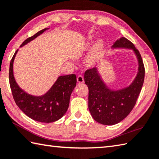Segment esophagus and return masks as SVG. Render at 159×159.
<instances>
[{
    "label": "esophagus",
    "mask_w": 159,
    "mask_h": 159,
    "mask_svg": "<svg viewBox=\"0 0 159 159\" xmlns=\"http://www.w3.org/2000/svg\"><path fill=\"white\" fill-rule=\"evenodd\" d=\"M77 82L79 83H83L84 82V78H83L82 75H79L77 76Z\"/></svg>",
    "instance_id": "1"
}]
</instances>
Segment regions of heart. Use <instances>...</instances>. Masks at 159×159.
Listing matches in <instances>:
<instances>
[{"mask_svg": "<svg viewBox=\"0 0 159 159\" xmlns=\"http://www.w3.org/2000/svg\"><path fill=\"white\" fill-rule=\"evenodd\" d=\"M92 37H89L88 39L87 44H89L92 42ZM103 44L102 40H98L92 47V50L89 53L87 60L85 61V64L89 67H92L94 66L99 61L100 59L103 56Z\"/></svg>", "mask_w": 159, "mask_h": 159, "instance_id": "obj_1", "label": "heart"}]
</instances>
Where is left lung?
<instances>
[{
	"label": "left lung",
	"mask_w": 159,
	"mask_h": 159,
	"mask_svg": "<svg viewBox=\"0 0 159 159\" xmlns=\"http://www.w3.org/2000/svg\"><path fill=\"white\" fill-rule=\"evenodd\" d=\"M112 48H130L134 51L138 61V72L129 87L112 90L101 78L96 67L85 72L84 79L89 89L88 108L92 117L104 125H113L123 120L136 103L145 79V67L140 53L134 44L125 37L117 39Z\"/></svg>",
	"instance_id": "1"
}]
</instances>
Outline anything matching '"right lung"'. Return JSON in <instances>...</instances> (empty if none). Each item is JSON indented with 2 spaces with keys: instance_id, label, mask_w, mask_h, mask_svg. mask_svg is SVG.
<instances>
[{
  "instance_id": "right-lung-1",
  "label": "right lung",
  "mask_w": 159,
  "mask_h": 159,
  "mask_svg": "<svg viewBox=\"0 0 159 159\" xmlns=\"http://www.w3.org/2000/svg\"><path fill=\"white\" fill-rule=\"evenodd\" d=\"M48 28H44L22 43L21 47L35 39ZM18 49L11 60L9 70L10 85L14 102L24 113L37 122L49 123L60 119L69 108L70 96L76 85L75 74L57 78L56 83L47 93L42 96L28 94L17 85L13 74V62Z\"/></svg>"
}]
</instances>
